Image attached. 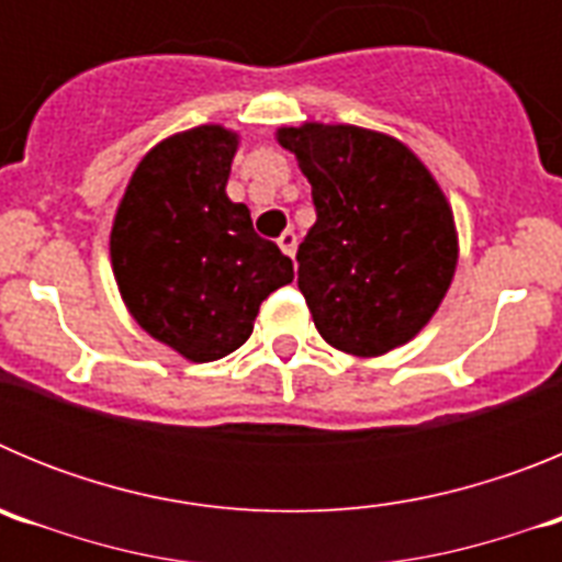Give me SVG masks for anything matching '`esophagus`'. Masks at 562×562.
Segmentation results:
<instances>
[{"mask_svg":"<svg viewBox=\"0 0 562 562\" xmlns=\"http://www.w3.org/2000/svg\"><path fill=\"white\" fill-rule=\"evenodd\" d=\"M278 247H281V252H284V256L295 258V250H297V238H295V233H292V231H284V233H281V236H278Z\"/></svg>","mask_w":562,"mask_h":562,"instance_id":"esophagus-1","label":"esophagus"}]
</instances>
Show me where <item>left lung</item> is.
Instances as JSON below:
<instances>
[{
    "label": "left lung",
    "instance_id": "obj_1",
    "mask_svg": "<svg viewBox=\"0 0 562 562\" xmlns=\"http://www.w3.org/2000/svg\"><path fill=\"white\" fill-rule=\"evenodd\" d=\"M312 186L317 222L297 247V290L315 329L355 357L414 340L453 284L459 231L428 166L385 132L351 123L281 126Z\"/></svg>",
    "mask_w": 562,
    "mask_h": 562
}]
</instances>
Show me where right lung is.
I'll return each instance as SVG.
<instances>
[{
  "label": "right lung",
  "mask_w": 562,
  "mask_h": 562,
  "mask_svg": "<svg viewBox=\"0 0 562 562\" xmlns=\"http://www.w3.org/2000/svg\"><path fill=\"white\" fill-rule=\"evenodd\" d=\"M238 132L205 123L137 162L114 211L109 258L128 315L191 362H213L252 335L258 306L292 281V261L227 196Z\"/></svg>",
  "instance_id": "right-lung-1"
}]
</instances>
